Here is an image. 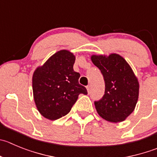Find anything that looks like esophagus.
I'll list each match as a JSON object with an SVG mask.
<instances>
[{"label":"esophagus","instance_id":"esophagus-1","mask_svg":"<svg viewBox=\"0 0 157 157\" xmlns=\"http://www.w3.org/2000/svg\"><path fill=\"white\" fill-rule=\"evenodd\" d=\"M87 92H88V93H90V86H87Z\"/></svg>","mask_w":157,"mask_h":157}]
</instances>
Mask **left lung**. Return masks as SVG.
<instances>
[{"instance_id": "8db88e82", "label": "left lung", "mask_w": 157, "mask_h": 157, "mask_svg": "<svg viewBox=\"0 0 157 157\" xmlns=\"http://www.w3.org/2000/svg\"><path fill=\"white\" fill-rule=\"evenodd\" d=\"M91 61L101 70L105 83V94L94 101L97 112L111 122L124 121L134 111L138 101V79L126 60L118 54L93 55Z\"/></svg>"}]
</instances>
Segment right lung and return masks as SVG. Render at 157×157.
Returning <instances> with one entry per match:
<instances>
[{
  "label": "right lung",
  "mask_w": 157,
  "mask_h": 157,
  "mask_svg": "<svg viewBox=\"0 0 157 157\" xmlns=\"http://www.w3.org/2000/svg\"><path fill=\"white\" fill-rule=\"evenodd\" d=\"M75 56L60 50L52 56L32 77L34 101L39 113L49 120H56L69 113L80 94H87L79 83L80 74L74 70Z\"/></svg>",
  "instance_id": "add662e5"
}]
</instances>
